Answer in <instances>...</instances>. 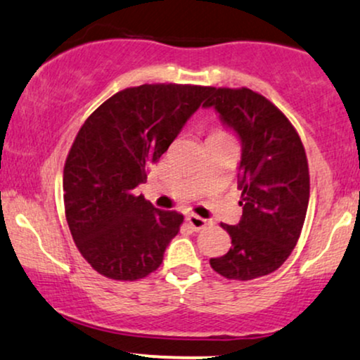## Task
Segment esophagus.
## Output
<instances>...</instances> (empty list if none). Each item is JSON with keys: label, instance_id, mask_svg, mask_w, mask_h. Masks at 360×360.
<instances>
[{"label": "esophagus", "instance_id": "obj_1", "mask_svg": "<svg viewBox=\"0 0 360 360\" xmlns=\"http://www.w3.org/2000/svg\"><path fill=\"white\" fill-rule=\"evenodd\" d=\"M186 221L189 223V226H191L193 229H202L207 226V223H210L207 219L201 218V216H198V214H188L186 216Z\"/></svg>", "mask_w": 360, "mask_h": 360}]
</instances>
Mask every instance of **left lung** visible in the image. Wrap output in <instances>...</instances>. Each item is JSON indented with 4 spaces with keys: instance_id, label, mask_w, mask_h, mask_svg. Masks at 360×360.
Segmentation results:
<instances>
[{
    "instance_id": "8db88e82",
    "label": "left lung",
    "mask_w": 360,
    "mask_h": 360,
    "mask_svg": "<svg viewBox=\"0 0 360 360\" xmlns=\"http://www.w3.org/2000/svg\"><path fill=\"white\" fill-rule=\"evenodd\" d=\"M202 107H213L241 142L243 214L236 226L221 224L231 248L210 265L229 280L258 278L278 270L300 238L310 198L304 144L287 117L250 89L213 86Z\"/></svg>"
}]
</instances>
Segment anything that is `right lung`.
I'll list each match as a JSON object with an SVG mask.
<instances>
[{
  "label": "right lung",
  "mask_w": 360,
  "mask_h": 360,
  "mask_svg": "<svg viewBox=\"0 0 360 360\" xmlns=\"http://www.w3.org/2000/svg\"><path fill=\"white\" fill-rule=\"evenodd\" d=\"M210 92L179 84L131 86L82 125L63 169L65 216L82 257L101 275L134 281L161 266L184 216L158 210L134 189Z\"/></svg>",
  "instance_id": "1"
}]
</instances>
